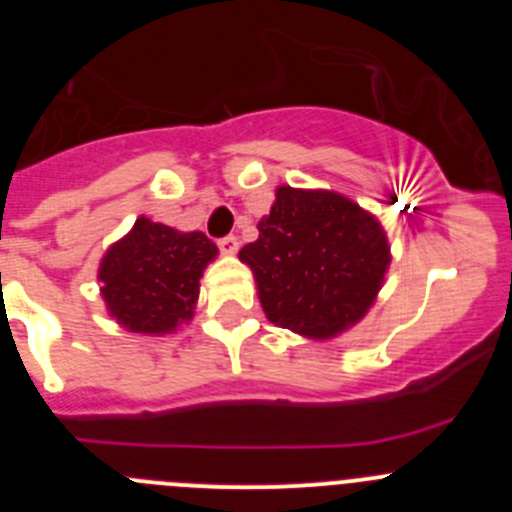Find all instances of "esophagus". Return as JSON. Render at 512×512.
I'll return each instance as SVG.
<instances>
[{
	"label": "esophagus",
	"instance_id": "1",
	"mask_svg": "<svg viewBox=\"0 0 512 512\" xmlns=\"http://www.w3.org/2000/svg\"><path fill=\"white\" fill-rule=\"evenodd\" d=\"M217 246H220V251L223 253L233 256V253H238V238H235V235H225V238L217 241Z\"/></svg>",
	"mask_w": 512,
	"mask_h": 512
}]
</instances>
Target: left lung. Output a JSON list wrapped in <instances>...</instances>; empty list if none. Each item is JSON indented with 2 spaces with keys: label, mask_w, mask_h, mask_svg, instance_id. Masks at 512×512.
<instances>
[{
  "label": "left lung",
  "mask_w": 512,
  "mask_h": 512,
  "mask_svg": "<svg viewBox=\"0 0 512 512\" xmlns=\"http://www.w3.org/2000/svg\"><path fill=\"white\" fill-rule=\"evenodd\" d=\"M238 259L253 271L271 323L328 341L377 302L392 253L382 223L359 202L284 184L259 220V238Z\"/></svg>",
  "instance_id": "obj_1"
}]
</instances>
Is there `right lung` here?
Wrapping results in <instances>:
<instances>
[{
    "mask_svg": "<svg viewBox=\"0 0 512 512\" xmlns=\"http://www.w3.org/2000/svg\"><path fill=\"white\" fill-rule=\"evenodd\" d=\"M217 246L200 230L184 233L138 217L99 261L107 315L128 333L164 336L194 318L200 279Z\"/></svg>",
    "mask_w": 512,
    "mask_h": 512,
    "instance_id": "add662e5",
    "label": "right lung"
}]
</instances>
